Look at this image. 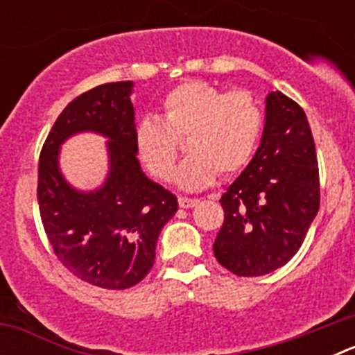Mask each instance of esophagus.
Listing matches in <instances>:
<instances>
[{
    "instance_id": "1",
    "label": "esophagus",
    "mask_w": 355,
    "mask_h": 355,
    "mask_svg": "<svg viewBox=\"0 0 355 355\" xmlns=\"http://www.w3.org/2000/svg\"><path fill=\"white\" fill-rule=\"evenodd\" d=\"M199 200L197 199H190V197H180V206L181 208L188 209V208H193Z\"/></svg>"
}]
</instances>
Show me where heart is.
Returning a JSON list of instances; mask_svg holds the SVG:
<instances>
[{"label":"heart","instance_id":"b5f03b06","mask_svg":"<svg viewBox=\"0 0 355 355\" xmlns=\"http://www.w3.org/2000/svg\"><path fill=\"white\" fill-rule=\"evenodd\" d=\"M263 108L249 90L224 92L205 80L175 85L162 99V119L144 117L135 128L139 158L158 180H168L187 137L192 153L175 172L187 190H200L216 174L234 175L252 159L263 131Z\"/></svg>","mask_w":355,"mask_h":355}]
</instances>
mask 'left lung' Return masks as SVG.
Here are the masks:
<instances>
[{"instance_id":"1","label":"left lung","mask_w":355,"mask_h":355,"mask_svg":"<svg viewBox=\"0 0 355 355\" xmlns=\"http://www.w3.org/2000/svg\"><path fill=\"white\" fill-rule=\"evenodd\" d=\"M220 205L224 224L213 252L229 272L270 274L302 245L320 208L318 158L304 110L283 92L266 97L259 149Z\"/></svg>"}]
</instances>
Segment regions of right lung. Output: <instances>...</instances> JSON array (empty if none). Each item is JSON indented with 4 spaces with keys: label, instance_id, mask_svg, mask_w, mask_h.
Returning a JSON list of instances; mask_svg holds the SVG:
<instances>
[{
    "label": "right lung",
    "instance_id": "obj_1",
    "mask_svg": "<svg viewBox=\"0 0 355 355\" xmlns=\"http://www.w3.org/2000/svg\"><path fill=\"white\" fill-rule=\"evenodd\" d=\"M131 85L105 83L72 99L39 158L37 200L53 252L72 275L106 290H126L149 274L159 231L178 211L174 193L150 181L137 159ZM78 130L110 139L109 180L92 194L72 191L58 171V147Z\"/></svg>",
    "mask_w": 355,
    "mask_h": 355
}]
</instances>
